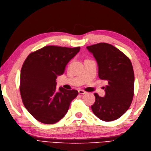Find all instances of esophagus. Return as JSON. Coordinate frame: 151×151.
<instances>
[{"label":"esophagus","mask_w":151,"mask_h":151,"mask_svg":"<svg viewBox=\"0 0 151 151\" xmlns=\"http://www.w3.org/2000/svg\"><path fill=\"white\" fill-rule=\"evenodd\" d=\"M78 93L80 94H84L86 93V91L83 90H81V89H80V90H78Z\"/></svg>","instance_id":"esophagus-1"}]
</instances>
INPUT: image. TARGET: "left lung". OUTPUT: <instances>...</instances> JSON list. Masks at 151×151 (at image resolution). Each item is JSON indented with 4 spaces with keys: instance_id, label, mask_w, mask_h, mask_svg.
<instances>
[{
    "instance_id": "8db88e82",
    "label": "left lung",
    "mask_w": 151,
    "mask_h": 151,
    "mask_svg": "<svg viewBox=\"0 0 151 151\" xmlns=\"http://www.w3.org/2000/svg\"><path fill=\"white\" fill-rule=\"evenodd\" d=\"M98 65V76L108 81L104 97L95 93L91 106L94 114L104 121L119 118L129 109L134 88V74L130 59L119 49L106 43L86 47Z\"/></svg>"
}]
</instances>
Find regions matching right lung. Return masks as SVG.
Here are the masks:
<instances>
[{
    "mask_svg": "<svg viewBox=\"0 0 151 151\" xmlns=\"http://www.w3.org/2000/svg\"><path fill=\"white\" fill-rule=\"evenodd\" d=\"M80 47L46 46L30 53L22 65L20 92L25 108L35 119L52 124L62 119L78 94L75 90L59 88L56 79L63 73Z\"/></svg>",
    "mask_w": 151,
    "mask_h": 151,
    "instance_id": "1",
    "label": "right lung"
}]
</instances>
